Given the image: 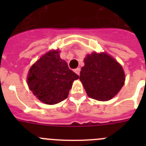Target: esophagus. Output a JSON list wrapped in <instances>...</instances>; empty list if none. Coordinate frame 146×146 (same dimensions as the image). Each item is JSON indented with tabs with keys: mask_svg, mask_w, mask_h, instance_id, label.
<instances>
[{
	"mask_svg": "<svg viewBox=\"0 0 146 146\" xmlns=\"http://www.w3.org/2000/svg\"><path fill=\"white\" fill-rule=\"evenodd\" d=\"M74 72H75L77 74L80 75V68H77V69H74Z\"/></svg>",
	"mask_w": 146,
	"mask_h": 146,
	"instance_id": "1",
	"label": "esophagus"
}]
</instances>
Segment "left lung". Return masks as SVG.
Instances as JSON below:
<instances>
[{
  "label": "left lung",
  "instance_id": "1",
  "mask_svg": "<svg viewBox=\"0 0 146 146\" xmlns=\"http://www.w3.org/2000/svg\"><path fill=\"white\" fill-rule=\"evenodd\" d=\"M80 80L89 97L108 101L118 94L124 84L123 68L106 53L94 52L84 59Z\"/></svg>",
  "mask_w": 146,
  "mask_h": 146
}]
</instances>
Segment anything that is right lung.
I'll use <instances>...</instances> for the list:
<instances>
[{
	"label": "right lung",
	"mask_w": 146,
	"mask_h": 146,
	"mask_svg": "<svg viewBox=\"0 0 146 146\" xmlns=\"http://www.w3.org/2000/svg\"><path fill=\"white\" fill-rule=\"evenodd\" d=\"M78 78L66 62L60 59L58 50H52L30 69L28 85L40 101L54 104L66 99L72 82Z\"/></svg>",
	"instance_id": "1"
}]
</instances>
